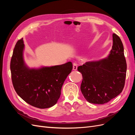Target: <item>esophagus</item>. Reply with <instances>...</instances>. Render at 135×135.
<instances>
[{
    "label": "esophagus",
    "instance_id": "obj_1",
    "mask_svg": "<svg viewBox=\"0 0 135 135\" xmlns=\"http://www.w3.org/2000/svg\"><path fill=\"white\" fill-rule=\"evenodd\" d=\"M73 69L74 70H77V64L75 62H74L73 64Z\"/></svg>",
    "mask_w": 135,
    "mask_h": 135
}]
</instances>
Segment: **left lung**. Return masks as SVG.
Segmentation results:
<instances>
[{"instance_id":"left-lung-1","label":"left lung","mask_w":135,"mask_h":135,"mask_svg":"<svg viewBox=\"0 0 135 135\" xmlns=\"http://www.w3.org/2000/svg\"><path fill=\"white\" fill-rule=\"evenodd\" d=\"M113 41L108 57L78 68L83 76L81 92L90 103H107L119 95L124 87L127 64L123 43L115 34H113Z\"/></svg>"}]
</instances>
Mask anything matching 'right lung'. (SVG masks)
Returning a JSON list of instances; mask_svg holds the SVG:
<instances>
[{
  "instance_id": "right-lung-1",
  "label": "right lung",
  "mask_w": 135,
  "mask_h": 135,
  "mask_svg": "<svg viewBox=\"0 0 135 135\" xmlns=\"http://www.w3.org/2000/svg\"><path fill=\"white\" fill-rule=\"evenodd\" d=\"M23 38L16 43L11 60L12 84L18 95L26 103L38 108L55 105L61 95L64 81L71 72L73 64L28 68L24 63Z\"/></svg>"
}]
</instances>
